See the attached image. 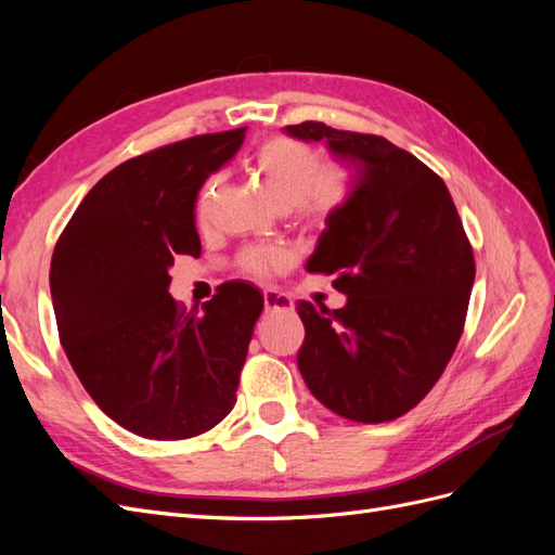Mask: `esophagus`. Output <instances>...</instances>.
I'll use <instances>...</instances> for the list:
<instances>
[{
  "mask_svg": "<svg viewBox=\"0 0 555 555\" xmlns=\"http://www.w3.org/2000/svg\"><path fill=\"white\" fill-rule=\"evenodd\" d=\"M292 306H294L292 298L284 294V292H278V289H266L263 292V308H266V312L289 310Z\"/></svg>",
  "mask_w": 555,
  "mask_h": 555,
  "instance_id": "1",
  "label": "esophagus"
}]
</instances>
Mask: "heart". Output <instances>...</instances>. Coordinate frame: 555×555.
I'll return each instance as SVG.
<instances>
[{"label": "heart", "mask_w": 555, "mask_h": 555, "mask_svg": "<svg viewBox=\"0 0 555 555\" xmlns=\"http://www.w3.org/2000/svg\"><path fill=\"white\" fill-rule=\"evenodd\" d=\"M255 173L280 208H292L296 220L310 229H324L340 212L351 188V171L340 159L319 162L314 150L289 137L268 139L255 155ZM222 176H210L198 192V215L206 217L220 190ZM289 263L284 247H249L238 266L249 275H268Z\"/></svg>", "instance_id": "heart-1"}]
</instances>
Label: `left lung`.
Segmentation results:
<instances>
[{"label": "left lung", "mask_w": 555, "mask_h": 555, "mask_svg": "<svg viewBox=\"0 0 555 555\" xmlns=\"http://www.w3.org/2000/svg\"><path fill=\"white\" fill-rule=\"evenodd\" d=\"M326 141L354 184L308 261L335 275L340 310L300 300L298 367L312 396L349 422H393L444 373L465 326L475 255L444 180L384 137L300 122Z\"/></svg>", "instance_id": "8db88e82"}]
</instances>
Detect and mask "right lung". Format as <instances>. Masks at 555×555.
<instances>
[{
  "label": "right lung",
  "mask_w": 555,
  "mask_h": 555,
  "mask_svg": "<svg viewBox=\"0 0 555 555\" xmlns=\"http://www.w3.org/2000/svg\"><path fill=\"white\" fill-rule=\"evenodd\" d=\"M245 127L201 133L115 166L72 215L50 261L60 343L92 400L147 440H188L236 405L263 296L224 282L188 310L169 294L178 255H201V184Z\"/></svg>",
  "instance_id": "obj_1"
}]
</instances>
